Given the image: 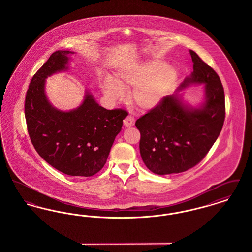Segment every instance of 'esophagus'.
<instances>
[{
  "label": "esophagus",
  "instance_id": "esophagus-1",
  "mask_svg": "<svg viewBox=\"0 0 252 252\" xmlns=\"http://www.w3.org/2000/svg\"><path fill=\"white\" fill-rule=\"evenodd\" d=\"M134 124H135V119H134V117L131 116V115L126 116L125 118V120H124V125H125L126 127H131V126H134Z\"/></svg>",
  "mask_w": 252,
  "mask_h": 252
}]
</instances>
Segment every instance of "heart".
Masks as SVG:
<instances>
[{
    "mask_svg": "<svg viewBox=\"0 0 252 252\" xmlns=\"http://www.w3.org/2000/svg\"><path fill=\"white\" fill-rule=\"evenodd\" d=\"M178 72L162 60L141 61L117 72L116 78L104 76L99 87L110 101H116L124 95V87L134 86L131 97L134 103L145 110L160 105L170 88L176 82Z\"/></svg>",
    "mask_w": 252,
    "mask_h": 252,
    "instance_id": "1",
    "label": "heart"
}]
</instances>
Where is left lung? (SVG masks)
Listing matches in <instances>:
<instances>
[{
    "label": "left lung",
    "instance_id": "left-lung-1",
    "mask_svg": "<svg viewBox=\"0 0 252 252\" xmlns=\"http://www.w3.org/2000/svg\"><path fill=\"white\" fill-rule=\"evenodd\" d=\"M193 71L155 108L136 121L140 153L157 175L178 174L195 166L216 143L225 120V94L218 74L190 50ZM204 84V101L197 108L178 94L191 84Z\"/></svg>",
    "mask_w": 252,
    "mask_h": 252
}]
</instances>
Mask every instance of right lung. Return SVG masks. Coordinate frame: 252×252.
<instances>
[{
	"label": "right lung",
	"mask_w": 252,
	"mask_h": 252,
	"mask_svg": "<svg viewBox=\"0 0 252 252\" xmlns=\"http://www.w3.org/2000/svg\"><path fill=\"white\" fill-rule=\"evenodd\" d=\"M71 51L59 50L33 76L26 93L24 113L31 142L50 165L72 177H91L104 167L127 112L108 110L86 91L78 108H55L45 94L46 78L67 71Z\"/></svg>",
	"instance_id": "add662e5"
}]
</instances>
